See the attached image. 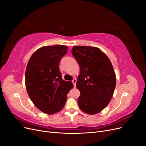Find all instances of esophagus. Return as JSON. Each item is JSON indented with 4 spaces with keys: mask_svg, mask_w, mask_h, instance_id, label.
Masks as SVG:
<instances>
[{
    "mask_svg": "<svg viewBox=\"0 0 146 146\" xmlns=\"http://www.w3.org/2000/svg\"><path fill=\"white\" fill-rule=\"evenodd\" d=\"M72 82L73 83V85H74V88H75V87H76V82H77V79H76V78H74L73 79V80H72Z\"/></svg>",
    "mask_w": 146,
    "mask_h": 146,
    "instance_id": "esophagus-1",
    "label": "esophagus"
}]
</instances>
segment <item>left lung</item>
I'll return each mask as SVG.
<instances>
[{
	"mask_svg": "<svg viewBox=\"0 0 146 146\" xmlns=\"http://www.w3.org/2000/svg\"><path fill=\"white\" fill-rule=\"evenodd\" d=\"M72 54L80 68L76 83L80 92L79 107L89 114L98 113L108 105L115 89L116 78L112 64L97 47L74 46Z\"/></svg>",
	"mask_w": 146,
	"mask_h": 146,
	"instance_id": "8db88e82",
	"label": "left lung"
}]
</instances>
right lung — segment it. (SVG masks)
Instances as JSON below:
<instances>
[{"label": "right lung", "instance_id": "add662e5", "mask_svg": "<svg viewBox=\"0 0 146 146\" xmlns=\"http://www.w3.org/2000/svg\"><path fill=\"white\" fill-rule=\"evenodd\" d=\"M68 47L63 45L44 46L30 57L25 71V86L31 100L43 113L52 114L63 108L67 94L74 87L62 79L61 59Z\"/></svg>", "mask_w": 146, "mask_h": 146}]
</instances>
